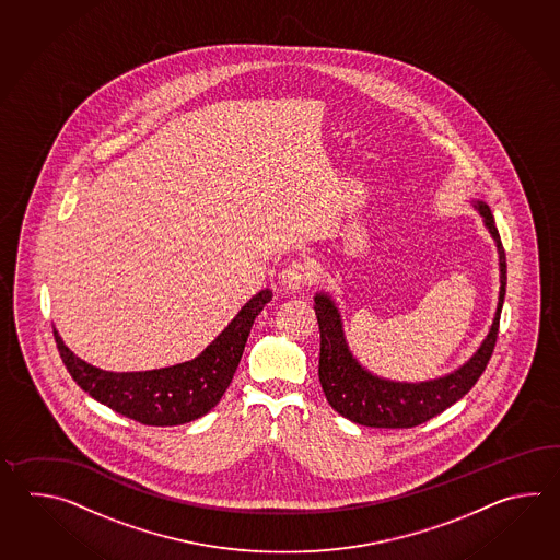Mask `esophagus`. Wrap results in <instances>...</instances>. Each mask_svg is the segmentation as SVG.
Listing matches in <instances>:
<instances>
[{"instance_id":"34e87169","label":"esophagus","mask_w":560,"mask_h":560,"mask_svg":"<svg viewBox=\"0 0 560 560\" xmlns=\"http://www.w3.org/2000/svg\"><path fill=\"white\" fill-rule=\"evenodd\" d=\"M316 280V268L310 260L298 258L285 266L280 275V282L284 285L285 290H298L310 285Z\"/></svg>"}]
</instances>
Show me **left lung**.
Instances as JSON below:
<instances>
[{
  "label": "left lung",
  "mask_w": 560,
  "mask_h": 560,
  "mask_svg": "<svg viewBox=\"0 0 560 560\" xmlns=\"http://www.w3.org/2000/svg\"><path fill=\"white\" fill-rule=\"evenodd\" d=\"M500 256V296L497 316L487 340L465 366L439 381L405 384L382 381L362 369L348 352L338 310L328 296H316V318L320 328L322 390L338 415L370 429H412L444 412L460 400L482 376L499 338L500 312L506 294V254L500 242L499 228L487 203L478 202Z\"/></svg>",
  "instance_id": "1"
}]
</instances>
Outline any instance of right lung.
Instances as JSON below:
<instances>
[{
  "mask_svg": "<svg viewBox=\"0 0 560 560\" xmlns=\"http://www.w3.org/2000/svg\"><path fill=\"white\" fill-rule=\"evenodd\" d=\"M270 300V290L256 294L200 357L170 369L106 372L73 357L56 330L54 338L75 384L97 402L148 427H176L203 417L220 402L238 369L252 324Z\"/></svg>",
  "mask_w": 560,
  "mask_h": 560,
  "instance_id": "right-lung-1",
  "label": "right lung"
}]
</instances>
